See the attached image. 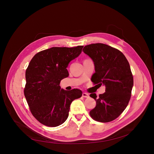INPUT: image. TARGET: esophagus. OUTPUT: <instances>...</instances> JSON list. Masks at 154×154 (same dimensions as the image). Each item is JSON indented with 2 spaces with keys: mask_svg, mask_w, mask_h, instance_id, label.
<instances>
[{
  "mask_svg": "<svg viewBox=\"0 0 154 154\" xmlns=\"http://www.w3.org/2000/svg\"><path fill=\"white\" fill-rule=\"evenodd\" d=\"M82 97L84 98H88L89 97V95L87 93H83L82 94Z\"/></svg>",
  "mask_w": 154,
  "mask_h": 154,
  "instance_id": "34e87169",
  "label": "esophagus"
}]
</instances>
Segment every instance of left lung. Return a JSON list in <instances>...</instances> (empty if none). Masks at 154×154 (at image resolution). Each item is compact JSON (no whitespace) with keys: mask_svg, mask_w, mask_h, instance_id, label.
I'll list each match as a JSON object with an SVG mask.
<instances>
[{"mask_svg":"<svg viewBox=\"0 0 154 154\" xmlns=\"http://www.w3.org/2000/svg\"><path fill=\"white\" fill-rule=\"evenodd\" d=\"M83 51L94 63L91 82L105 85V92L98 98L95 94L90 95L97 103L90 115L101 122L113 121L126 109L131 96L134 81L128 60L119 50L103 43L87 45Z\"/></svg>","mask_w":154,"mask_h":154,"instance_id":"left-lung-1","label":"left lung"}]
</instances>
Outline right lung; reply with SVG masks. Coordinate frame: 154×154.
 <instances>
[{
    "label": "right lung",
    "mask_w": 154,
    "mask_h": 154,
    "mask_svg": "<svg viewBox=\"0 0 154 154\" xmlns=\"http://www.w3.org/2000/svg\"><path fill=\"white\" fill-rule=\"evenodd\" d=\"M84 46L53 47L40 51L26 70L24 95L33 116L41 123L56 127L66 121L73 100L82 95L79 89H60L62 79L69 76L67 67L82 53Z\"/></svg>",
    "instance_id": "right-lung-1"
}]
</instances>
